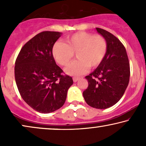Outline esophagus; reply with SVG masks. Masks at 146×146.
<instances>
[{
	"mask_svg": "<svg viewBox=\"0 0 146 146\" xmlns=\"http://www.w3.org/2000/svg\"><path fill=\"white\" fill-rule=\"evenodd\" d=\"M78 79H79L78 77H73V81L74 82L78 80Z\"/></svg>",
	"mask_w": 146,
	"mask_h": 146,
	"instance_id": "1",
	"label": "esophagus"
}]
</instances>
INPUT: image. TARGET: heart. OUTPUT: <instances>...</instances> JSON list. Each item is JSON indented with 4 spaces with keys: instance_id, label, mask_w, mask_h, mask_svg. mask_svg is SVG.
<instances>
[{
    "instance_id": "1",
    "label": "heart",
    "mask_w": 146,
    "mask_h": 146,
    "mask_svg": "<svg viewBox=\"0 0 146 146\" xmlns=\"http://www.w3.org/2000/svg\"><path fill=\"white\" fill-rule=\"evenodd\" d=\"M65 43L56 42L53 46L55 60L62 66L68 64L76 54L77 60L72 62L65 72L72 76L83 74L90 68H96L102 62L108 49L107 42L102 36L78 32L66 38Z\"/></svg>"
}]
</instances>
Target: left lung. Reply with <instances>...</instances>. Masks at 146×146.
I'll return each mask as SVG.
<instances>
[{"label":"left lung","mask_w":146,"mask_h":146,"mask_svg":"<svg viewBox=\"0 0 146 146\" xmlns=\"http://www.w3.org/2000/svg\"><path fill=\"white\" fill-rule=\"evenodd\" d=\"M96 29L107 42V52L101 64L85 77L88 86L83 96L90 106L106 109L123 96L129 84L130 68L126 50L119 40L105 30Z\"/></svg>","instance_id":"1"}]
</instances>
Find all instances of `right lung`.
Returning <instances> with one entry per match:
<instances>
[{
    "mask_svg": "<svg viewBox=\"0 0 146 146\" xmlns=\"http://www.w3.org/2000/svg\"><path fill=\"white\" fill-rule=\"evenodd\" d=\"M60 33L43 31L28 41L15 62V76L20 94L28 105L40 113L53 112L62 106L72 85L52 54Z\"/></svg>",
    "mask_w": 146,
    "mask_h": 146,
    "instance_id": "add662e5",
    "label": "right lung"
}]
</instances>
